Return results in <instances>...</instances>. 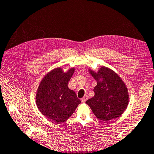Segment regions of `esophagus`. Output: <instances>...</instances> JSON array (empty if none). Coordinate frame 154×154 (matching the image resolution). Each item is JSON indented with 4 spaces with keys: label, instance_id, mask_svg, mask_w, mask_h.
Masks as SVG:
<instances>
[{
    "label": "esophagus",
    "instance_id": "1",
    "mask_svg": "<svg viewBox=\"0 0 154 154\" xmlns=\"http://www.w3.org/2000/svg\"><path fill=\"white\" fill-rule=\"evenodd\" d=\"M87 99H88V95H87V94H85V96L82 98V99H81V101H82L83 103H85Z\"/></svg>",
    "mask_w": 154,
    "mask_h": 154
}]
</instances>
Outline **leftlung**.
Listing matches in <instances>:
<instances>
[{"mask_svg":"<svg viewBox=\"0 0 154 154\" xmlns=\"http://www.w3.org/2000/svg\"><path fill=\"white\" fill-rule=\"evenodd\" d=\"M97 81L94 96L86 101L98 119L109 121L120 116L129 102L128 89L120 77L110 69L101 67L97 72L88 70Z\"/></svg>","mask_w":154,"mask_h":154,"instance_id":"obj_1","label":"left lung"}]
</instances>
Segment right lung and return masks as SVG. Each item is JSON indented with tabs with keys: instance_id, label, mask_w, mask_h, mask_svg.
<instances>
[{
	"instance_id": "obj_1",
	"label": "right lung",
	"mask_w": 154,
	"mask_h": 154,
	"mask_svg": "<svg viewBox=\"0 0 154 154\" xmlns=\"http://www.w3.org/2000/svg\"><path fill=\"white\" fill-rule=\"evenodd\" d=\"M74 71V67L66 73L61 67L54 69L45 75L37 90L39 110L47 119L57 123L67 120L81 103L75 91L67 86Z\"/></svg>"
}]
</instances>
